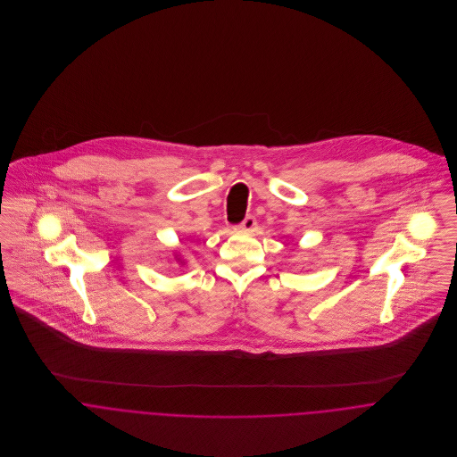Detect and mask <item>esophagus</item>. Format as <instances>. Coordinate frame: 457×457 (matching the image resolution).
I'll use <instances>...</instances> for the list:
<instances>
[{"label": "esophagus", "instance_id": "esophagus-1", "mask_svg": "<svg viewBox=\"0 0 457 457\" xmlns=\"http://www.w3.org/2000/svg\"><path fill=\"white\" fill-rule=\"evenodd\" d=\"M255 225H257V220H255V216H252V214H250V216H246V218L243 220V223L239 225V228H241V230H248V232H250V230H253V228H255Z\"/></svg>", "mask_w": 457, "mask_h": 457}]
</instances>
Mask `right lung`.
<instances>
[{
  "mask_svg": "<svg viewBox=\"0 0 457 457\" xmlns=\"http://www.w3.org/2000/svg\"><path fill=\"white\" fill-rule=\"evenodd\" d=\"M178 261H179V259H178Z\"/></svg>",
  "mask_w": 457,
  "mask_h": 457,
  "instance_id": "right-lung-1",
  "label": "right lung"
}]
</instances>
